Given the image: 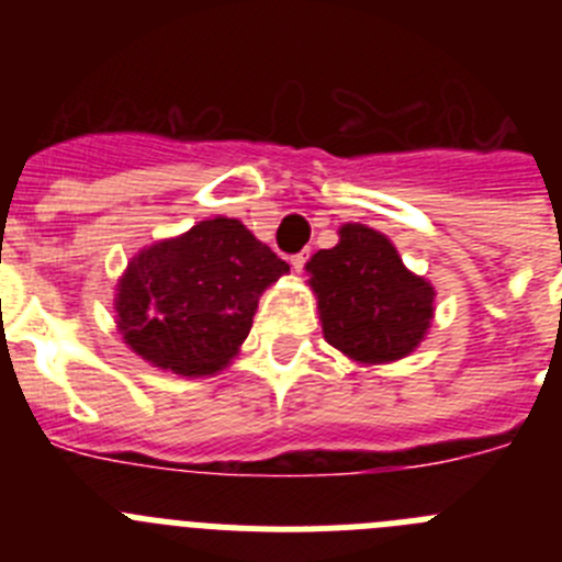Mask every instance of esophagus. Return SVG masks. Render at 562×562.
I'll return each instance as SVG.
<instances>
[{
    "label": "esophagus",
    "instance_id": "34e87169",
    "mask_svg": "<svg viewBox=\"0 0 562 562\" xmlns=\"http://www.w3.org/2000/svg\"><path fill=\"white\" fill-rule=\"evenodd\" d=\"M306 258H310V252H295V256H290V267H292V270H295V272L304 270Z\"/></svg>",
    "mask_w": 562,
    "mask_h": 562
}]
</instances>
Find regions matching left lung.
Masks as SVG:
<instances>
[{
    "instance_id": "obj_1",
    "label": "left lung",
    "mask_w": 562,
    "mask_h": 562,
    "mask_svg": "<svg viewBox=\"0 0 562 562\" xmlns=\"http://www.w3.org/2000/svg\"><path fill=\"white\" fill-rule=\"evenodd\" d=\"M337 236L306 261L326 342L357 366L408 357L434 324V284L405 267L385 233L346 222Z\"/></svg>"
}]
</instances>
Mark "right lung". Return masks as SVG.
<instances>
[{
  "mask_svg": "<svg viewBox=\"0 0 562 562\" xmlns=\"http://www.w3.org/2000/svg\"><path fill=\"white\" fill-rule=\"evenodd\" d=\"M286 272L238 220L196 222L128 261L114 286V324L154 369L213 376L250 335L258 297Z\"/></svg>",
  "mask_w": 562,
  "mask_h": 562,
  "instance_id": "right-lung-1",
  "label": "right lung"
}]
</instances>
